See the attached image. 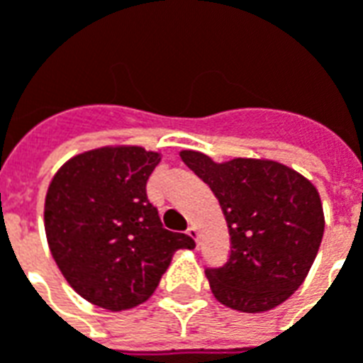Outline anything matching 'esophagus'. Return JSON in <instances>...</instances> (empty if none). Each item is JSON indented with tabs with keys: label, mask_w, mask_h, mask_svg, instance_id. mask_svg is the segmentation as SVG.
<instances>
[{
	"label": "esophagus",
	"mask_w": 363,
	"mask_h": 363,
	"mask_svg": "<svg viewBox=\"0 0 363 363\" xmlns=\"http://www.w3.org/2000/svg\"><path fill=\"white\" fill-rule=\"evenodd\" d=\"M186 233H189V235L192 237V239H194V241H196V243H198V229L194 228V225H190V228L186 229Z\"/></svg>",
	"instance_id": "34e87169"
}]
</instances>
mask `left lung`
<instances>
[{"instance_id":"left-lung-1","label":"left lung","mask_w":363,"mask_h":363,"mask_svg":"<svg viewBox=\"0 0 363 363\" xmlns=\"http://www.w3.org/2000/svg\"><path fill=\"white\" fill-rule=\"evenodd\" d=\"M184 165L212 189L225 216L231 252L206 276L220 303L262 313L284 303L311 268L325 231L317 189L294 169L270 159L216 163L181 151Z\"/></svg>"}]
</instances>
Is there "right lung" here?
Segmentation results:
<instances>
[{
    "label": "right lung",
    "mask_w": 363,
    "mask_h": 363,
    "mask_svg": "<svg viewBox=\"0 0 363 363\" xmlns=\"http://www.w3.org/2000/svg\"><path fill=\"white\" fill-rule=\"evenodd\" d=\"M161 153L140 145H106L75 155L54 174L44 229L67 284L89 303L124 311L147 301L184 233L163 228L145 184Z\"/></svg>",
    "instance_id": "add662e5"
}]
</instances>
